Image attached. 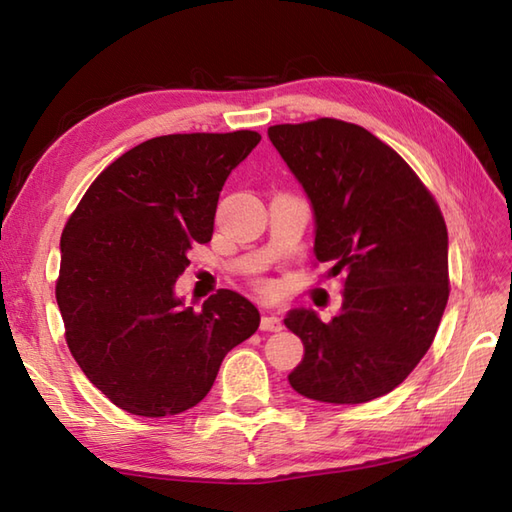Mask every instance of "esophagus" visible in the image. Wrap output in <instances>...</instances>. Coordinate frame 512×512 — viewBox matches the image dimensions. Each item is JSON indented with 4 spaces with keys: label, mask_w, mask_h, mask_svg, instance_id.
<instances>
[{
    "label": "esophagus",
    "mask_w": 512,
    "mask_h": 512,
    "mask_svg": "<svg viewBox=\"0 0 512 512\" xmlns=\"http://www.w3.org/2000/svg\"><path fill=\"white\" fill-rule=\"evenodd\" d=\"M259 328L264 332H281L284 330V323H281V319L275 317V314H264L262 321H259Z\"/></svg>",
    "instance_id": "34e87169"
}]
</instances>
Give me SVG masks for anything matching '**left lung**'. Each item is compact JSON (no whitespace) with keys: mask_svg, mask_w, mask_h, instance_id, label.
Wrapping results in <instances>:
<instances>
[{"mask_svg":"<svg viewBox=\"0 0 512 512\" xmlns=\"http://www.w3.org/2000/svg\"><path fill=\"white\" fill-rule=\"evenodd\" d=\"M268 138L312 204L314 255L345 275L332 321L286 314L306 350L288 383L334 405L385 396L427 354L447 308L444 217L407 162L363 127L319 118L273 125Z\"/></svg>","mask_w":512,"mask_h":512,"instance_id":"obj_1","label":"left lung"}]
</instances>
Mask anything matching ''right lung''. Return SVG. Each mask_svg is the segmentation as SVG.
<instances>
[{
	"label": "right lung",
	"instance_id": "1",
	"mask_svg": "<svg viewBox=\"0 0 512 512\" xmlns=\"http://www.w3.org/2000/svg\"><path fill=\"white\" fill-rule=\"evenodd\" d=\"M257 132L169 134L116 158L61 235L57 303L74 361L116 407L176 416L209 394L224 356L259 328V310L220 290L202 310L176 281L211 242L220 191Z\"/></svg>",
	"mask_w": 512,
	"mask_h": 512
}]
</instances>
